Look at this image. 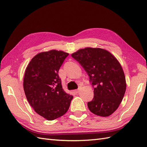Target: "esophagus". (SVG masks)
Instances as JSON below:
<instances>
[{
    "label": "esophagus",
    "mask_w": 147,
    "mask_h": 147,
    "mask_svg": "<svg viewBox=\"0 0 147 147\" xmlns=\"http://www.w3.org/2000/svg\"><path fill=\"white\" fill-rule=\"evenodd\" d=\"M80 90H81V87H79L78 89H76V90H74V93H75V94H78L79 92V91H80Z\"/></svg>",
    "instance_id": "esophagus-1"
}]
</instances>
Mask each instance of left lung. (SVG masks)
<instances>
[{
	"label": "left lung",
	"instance_id": "1",
	"mask_svg": "<svg viewBox=\"0 0 147 147\" xmlns=\"http://www.w3.org/2000/svg\"><path fill=\"white\" fill-rule=\"evenodd\" d=\"M89 76L94 97L87 103L94 114L107 117L122 102L126 89L125 78L119 61L111 53L100 48L87 47L71 55Z\"/></svg>",
	"mask_w": 147,
	"mask_h": 147
}]
</instances>
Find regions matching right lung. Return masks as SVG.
<instances>
[{"instance_id":"1","label":"right lung","mask_w":147,"mask_h":147,"mask_svg":"<svg viewBox=\"0 0 147 147\" xmlns=\"http://www.w3.org/2000/svg\"><path fill=\"white\" fill-rule=\"evenodd\" d=\"M68 55L56 50L41 52L32 58L25 71L23 88L28 101L49 121L65 115L73 98L63 89L58 74Z\"/></svg>"}]
</instances>
